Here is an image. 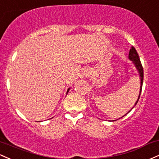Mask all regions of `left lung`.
<instances>
[{
	"mask_svg": "<svg viewBox=\"0 0 159 159\" xmlns=\"http://www.w3.org/2000/svg\"><path fill=\"white\" fill-rule=\"evenodd\" d=\"M129 59H130V60L133 61L134 63L135 64V66H136V67H137V70L139 71V77H140V90H139V94L138 99H137V102H136L135 105H134V106H135L136 105H137V102H138V101H139V97H140L141 90H142L143 81V68L142 64H141L140 59H139L138 53H137V50H136L135 48H134V47H132L131 49H130V52H129ZM133 108H132V109H133ZM130 110L128 112H130Z\"/></svg>",
	"mask_w": 159,
	"mask_h": 159,
	"instance_id": "left-lung-1",
	"label": "left lung"
}]
</instances>
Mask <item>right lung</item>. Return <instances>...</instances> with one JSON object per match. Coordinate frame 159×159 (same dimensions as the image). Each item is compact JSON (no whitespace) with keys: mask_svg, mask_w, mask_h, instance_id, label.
<instances>
[{"mask_svg":"<svg viewBox=\"0 0 159 159\" xmlns=\"http://www.w3.org/2000/svg\"><path fill=\"white\" fill-rule=\"evenodd\" d=\"M69 90H67V93H68V91H69Z\"/></svg>","mask_w":159,"mask_h":159,"instance_id":"add662e5","label":"right lung"}]
</instances>
